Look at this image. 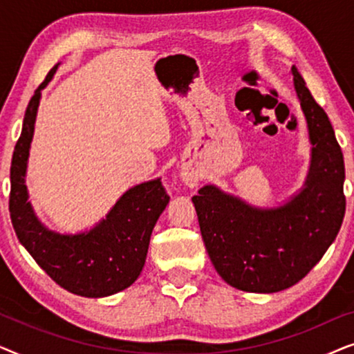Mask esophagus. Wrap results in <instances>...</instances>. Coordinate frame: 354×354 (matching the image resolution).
<instances>
[{"instance_id":"34e87169","label":"esophagus","mask_w":354,"mask_h":354,"mask_svg":"<svg viewBox=\"0 0 354 354\" xmlns=\"http://www.w3.org/2000/svg\"><path fill=\"white\" fill-rule=\"evenodd\" d=\"M180 178L188 188H195L198 185V180H200V176L195 171H182Z\"/></svg>"}]
</instances>
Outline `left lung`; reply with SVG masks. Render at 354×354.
Returning a JSON list of instances; mask_svg holds the SVG:
<instances>
[{"label": "left lung", "mask_w": 354, "mask_h": 354, "mask_svg": "<svg viewBox=\"0 0 354 354\" xmlns=\"http://www.w3.org/2000/svg\"><path fill=\"white\" fill-rule=\"evenodd\" d=\"M292 74L311 143L301 190L275 207L248 205L211 183L192 198L217 274L250 293H275L298 283L335 240L345 216L340 145L295 66Z\"/></svg>", "instance_id": "8db88e82"}]
</instances>
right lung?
<instances>
[{"label": "right lung", "mask_w": 354, "mask_h": 354, "mask_svg": "<svg viewBox=\"0 0 354 354\" xmlns=\"http://www.w3.org/2000/svg\"><path fill=\"white\" fill-rule=\"evenodd\" d=\"M56 64L35 90L24 118L11 162L9 212L16 235L37 264L67 292L103 298L130 287L142 272L151 232L169 203L161 178L129 188L90 230L59 234L38 219L28 201L26 174L41 90L56 74Z\"/></svg>", "instance_id": "1"}]
</instances>
